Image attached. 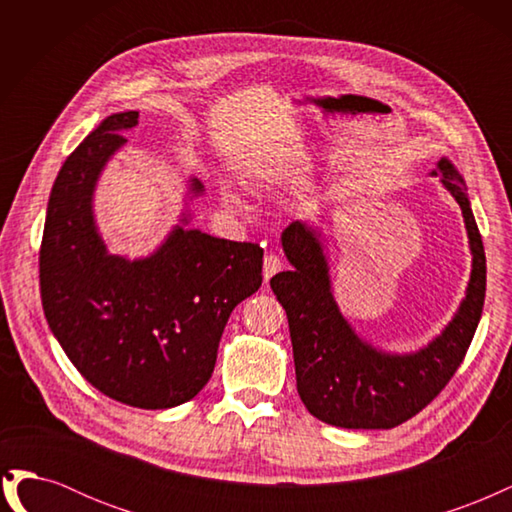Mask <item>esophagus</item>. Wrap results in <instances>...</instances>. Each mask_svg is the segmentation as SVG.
I'll list each match as a JSON object with an SVG mask.
<instances>
[{"label":"esophagus","instance_id":"esophagus-1","mask_svg":"<svg viewBox=\"0 0 512 512\" xmlns=\"http://www.w3.org/2000/svg\"><path fill=\"white\" fill-rule=\"evenodd\" d=\"M282 267H284V262L280 256L267 254L265 262H262V277H265V282H269L275 273H280Z\"/></svg>","mask_w":512,"mask_h":512}]
</instances>
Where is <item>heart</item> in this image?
<instances>
[{
  "mask_svg": "<svg viewBox=\"0 0 512 512\" xmlns=\"http://www.w3.org/2000/svg\"><path fill=\"white\" fill-rule=\"evenodd\" d=\"M220 196H222V203L228 209H235V211L241 209V196H239V192L235 188H222Z\"/></svg>",
  "mask_w": 512,
  "mask_h": 512,
  "instance_id": "1",
  "label": "heart"
}]
</instances>
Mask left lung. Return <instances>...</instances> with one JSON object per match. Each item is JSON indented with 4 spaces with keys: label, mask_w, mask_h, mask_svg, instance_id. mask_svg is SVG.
Here are the masks:
<instances>
[{
    "label": "left lung",
    "mask_w": 512,
    "mask_h": 512,
    "mask_svg": "<svg viewBox=\"0 0 512 512\" xmlns=\"http://www.w3.org/2000/svg\"><path fill=\"white\" fill-rule=\"evenodd\" d=\"M431 175L440 177L461 207L472 271L453 320L416 352L391 354L356 335L335 303L320 228L292 222L282 232L284 254L294 269L271 277V288L288 316L299 397L322 423L344 429L406 423L438 397L470 348L485 303V247L455 164L442 158Z\"/></svg>",
    "instance_id": "left-lung-1"
}]
</instances>
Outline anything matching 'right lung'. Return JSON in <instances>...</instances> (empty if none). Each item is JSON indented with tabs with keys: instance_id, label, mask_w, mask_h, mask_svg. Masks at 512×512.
<instances>
[{
	"instance_id": "obj_1",
	"label": "right lung",
	"mask_w": 512,
	"mask_h": 512,
	"mask_svg": "<svg viewBox=\"0 0 512 512\" xmlns=\"http://www.w3.org/2000/svg\"><path fill=\"white\" fill-rule=\"evenodd\" d=\"M138 126V111L113 113L76 147L53 183L40 247L44 316L81 376L126 406L166 410L209 382L226 322L262 284V247L185 228L156 252L111 254L94 218L106 162ZM205 185L190 179V196Z\"/></svg>"
}]
</instances>
